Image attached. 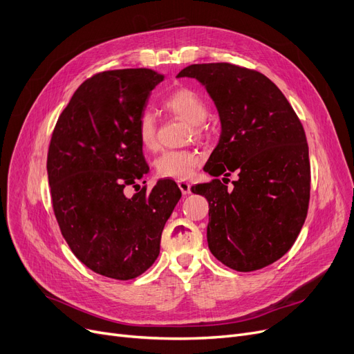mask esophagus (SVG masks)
Listing matches in <instances>:
<instances>
[{"label":"esophagus","mask_w":354,"mask_h":354,"mask_svg":"<svg viewBox=\"0 0 354 354\" xmlns=\"http://www.w3.org/2000/svg\"><path fill=\"white\" fill-rule=\"evenodd\" d=\"M178 187H179V189H180V192L183 195H189L191 194V185L188 182L178 180Z\"/></svg>","instance_id":"obj_1"}]
</instances>
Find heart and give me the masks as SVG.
<instances>
[{
  "instance_id": "b5f03b06",
  "label": "heart",
  "mask_w": 354,
  "mask_h": 354,
  "mask_svg": "<svg viewBox=\"0 0 354 354\" xmlns=\"http://www.w3.org/2000/svg\"><path fill=\"white\" fill-rule=\"evenodd\" d=\"M163 107L171 113L183 118L191 123L192 133L195 138H202L205 133L203 122L208 118V107L198 93L192 88L182 87L172 91L169 96L163 100ZM138 138L145 149H155L158 143V124L152 111L145 110L140 113L136 123ZM201 163V156L198 152L191 149H179V151L163 152L156 163V174L162 178L169 179H189L196 167Z\"/></svg>"
}]
</instances>
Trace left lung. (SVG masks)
<instances>
[{
  "instance_id": "obj_1",
  "label": "left lung",
  "mask_w": 354,
  "mask_h": 354,
  "mask_svg": "<svg viewBox=\"0 0 354 354\" xmlns=\"http://www.w3.org/2000/svg\"><path fill=\"white\" fill-rule=\"evenodd\" d=\"M176 77L199 80L218 109L222 132L203 169L212 176L238 174L234 189L219 179L191 188L209 203L208 247L235 271L261 270L292 247L307 216L304 127L281 90L257 70L191 64Z\"/></svg>"
}]
</instances>
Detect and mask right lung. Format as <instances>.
<instances>
[{
	"instance_id": "1",
	"label": "right lung",
	"mask_w": 354,
	"mask_h": 354,
	"mask_svg": "<svg viewBox=\"0 0 354 354\" xmlns=\"http://www.w3.org/2000/svg\"><path fill=\"white\" fill-rule=\"evenodd\" d=\"M163 74L109 70L80 84L54 126L47 172L53 211L73 254L100 275L132 280L159 255L160 236L180 189L159 180L133 197L147 174L136 123Z\"/></svg>"
}]
</instances>
